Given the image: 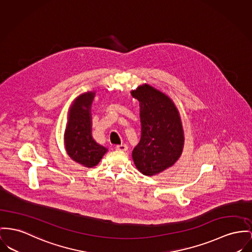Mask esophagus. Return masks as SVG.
I'll return each mask as SVG.
<instances>
[{
  "label": "esophagus",
  "instance_id": "1",
  "mask_svg": "<svg viewBox=\"0 0 252 252\" xmlns=\"http://www.w3.org/2000/svg\"><path fill=\"white\" fill-rule=\"evenodd\" d=\"M116 150L121 152H126L128 150V146L126 144H120L116 146Z\"/></svg>",
  "mask_w": 252,
  "mask_h": 252
}]
</instances>
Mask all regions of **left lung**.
I'll list each match as a JSON object with an SVG mask.
<instances>
[{
    "instance_id": "1",
    "label": "left lung",
    "mask_w": 252,
    "mask_h": 252,
    "mask_svg": "<svg viewBox=\"0 0 252 252\" xmlns=\"http://www.w3.org/2000/svg\"><path fill=\"white\" fill-rule=\"evenodd\" d=\"M131 94L139 102L141 123L140 140L132 157L137 170L151 177L172 167L182 156L183 123L173 100L151 85H140Z\"/></svg>"
}]
</instances>
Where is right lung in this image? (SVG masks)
Returning <instances> with one entry per match:
<instances>
[{
	"label": "right lung",
	"instance_id": "right-lung-1",
	"mask_svg": "<svg viewBox=\"0 0 252 252\" xmlns=\"http://www.w3.org/2000/svg\"><path fill=\"white\" fill-rule=\"evenodd\" d=\"M95 92L81 94L72 101L64 134L68 157L84 167L96 166L108 149L98 144L92 135V104Z\"/></svg>",
	"mask_w": 252,
	"mask_h": 252
}]
</instances>
